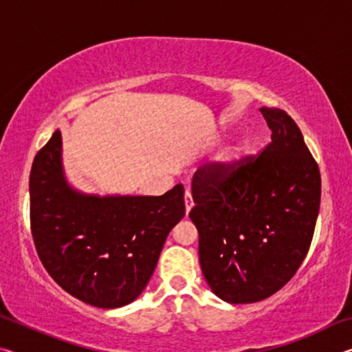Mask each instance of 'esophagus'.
Wrapping results in <instances>:
<instances>
[{"label":"esophagus","instance_id":"34e87169","mask_svg":"<svg viewBox=\"0 0 352 352\" xmlns=\"http://www.w3.org/2000/svg\"><path fill=\"white\" fill-rule=\"evenodd\" d=\"M184 206H186V212H189L190 210H192V206H194L192 194H190L189 189H186V194H184Z\"/></svg>","mask_w":352,"mask_h":352}]
</instances>
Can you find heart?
I'll list each match as a JSON object with an SVG mask.
<instances>
[{
  "mask_svg": "<svg viewBox=\"0 0 352 352\" xmlns=\"http://www.w3.org/2000/svg\"><path fill=\"white\" fill-rule=\"evenodd\" d=\"M239 158H241V151H239V148H236V151L226 155L225 162L228 166H234L237 162H239Z\"/></svg>",
  "mask_w": 352,
  "mask_h": 352,
  "instance_id": "b5f03b06",
  "label": "heart"
}]
</instances>
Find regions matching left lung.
<instances>
[{
  "label": "left lung",
  "mask_w": 352,
  "mask_h": 352,
  "mask_svg": "<svg viewBox=\"0 0 352 352\" xmlns=\"http://www.w3.org/2000/svg\"><path fill=\"white\" fill-rule=\"evenodd\" d=\"M272 142L234 166L205 164L192 177L199 259L220 300L248 305L287 284L305 261L321 197L318 164L296 122L262 107Z\"/></svg>",
  "instance_id": "obj_1"
}]
</instances>
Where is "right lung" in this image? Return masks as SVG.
Wrapping results in <instances>:
<instances>
[{"instance_id": "obj_1", "label": "right lung", "mask_w": 352, "mask_h": 352, "mask_svg": "<svg viewBox=\"0 0 352 352\" xmlns=\"http://www.w3.org/2000/svg\"><path fill=\"white\" fill-rule=\"evenodd\" d=\"M29 194L31 231L46 272L69 295L102 309L140 296L184 216L183 184L158 197H99L71 188L58 130L35 155Z\"/></svg>"}]
</instances>
